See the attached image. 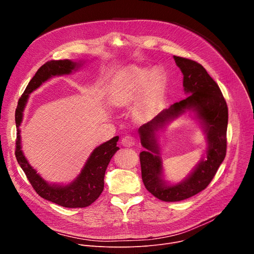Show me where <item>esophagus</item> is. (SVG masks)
<instances>
[{
	"mask_svg": "<svg viewBox=\"0 0 254 254\" xmlns=\"http://www.w3.org/2000/svg\"><path fill=\"white\" fill-rule=\"evenodd\" d=\"M135 143V139L132 135H125L122 138V144L125 147H132Z\"/></svg>",
	"mask_w": 254,
	"mask_h": 254,
	"instance_id": "34e87169",
	"label": "esophagus"
}]
</instances>
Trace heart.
<instances>
[{
    "label": "heart",
    "instance_id": "obj_1",
    "mask_svg": "<svg viewBox=\"0 0 254 254\" xmlns=\"http://www.w3.org/2000/svg\"><path fill=\"white\" fill-rule=\"evenodd\" d=\"M147 79V72L144 70H136L133 78L127 82L124 77L119 78L114 85L113 99L116 104L124 105L131 99L128 92V86L133 87V91L138 92L140 86ZM165 84V74L160 68H156L150 72L148 81L144 87V96H146V108L152 111ZM131 87V88H132Z\"/></svg>",
    "mask_w": 254,
    "mask_h": 254
}]
</instances>
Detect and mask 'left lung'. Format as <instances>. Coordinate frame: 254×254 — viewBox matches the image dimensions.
I'll list each match as a JSON object with an SVG mask.
<instances>
[{
  "label": "left lung",
  "instance_id": "8db88e82",
  "mask_svg": "<svg viewBox=\"0 0 254 254\" xmlns=\"http://www.w3.org/2000/svg\"><path fill=\"white\" fill-rule=\"evenodd\" d=\"M174 59L184 75V89L190 95L174 103L169 110L162 112L138 129L142 147L148 150L139 153L143 185L152 195L165 202L182 201L206 189L223 162L227 149L228 107L218 84L200 63L179 56H174ZM186 109L196 111L202 121L208 139L207 157L185 181L169 187L161 179V160L154 133L166 122Z\"/></svg>",
  "mask_w": 254,
  "mask_h": 254
}]
</instances>
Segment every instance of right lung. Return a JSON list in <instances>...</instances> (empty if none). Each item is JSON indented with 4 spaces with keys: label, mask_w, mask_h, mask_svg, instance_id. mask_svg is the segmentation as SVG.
Segmentation results:
<instances>
[{
    "label": "right lung",
    "mask_w": 254,
    "mask_h": 254,
    "mask_svg": "<svg viewBox=\"0 0 254 254\" xmlns=\"http://www.w3.org/2000/svg\"><path fill=\"white\" fill-rule=\"evenodd\" d=\"M78 62L76 63L68 59L51 60L43 64L36 72L33 78L28 83L24 93L19 98L15 113L17 127L15 155L20 167L24 171L36 193L48 201L66 208L87 207L100 196L104 187L103 180L105 170L113 156L120 149L117 147L119 136H115L100 144L92 152L80 175L75 179V181L67 186H57L49 185L47 182H45L37 174V172L29 165L21 150L19 127L22 123L23 111L29 94L52 76L69 74L72 70L78 67Z\"/></svg>",
    "instance_id": "add662e5"
}]
</instances>
